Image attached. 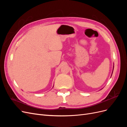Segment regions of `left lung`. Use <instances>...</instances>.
Returning a JSON list of instances; mask_svg holds the SVG:
<instances>
[{"mask_svg": "<svg viewBox=\"0 0 127 127\" xmlns=\"http://www.w3.org/2000/svg\"><path fill=\"white\" fill-rule=\"evenodd\" d=\"M113 69H114V66H113ZM112 73H113V71H112ZM112 76V75H111Z\"/></svg>", "mask_w": 127, "mask_h": 127, "instance_id": "obj_1", "label": "left lung"}]
</instances>
